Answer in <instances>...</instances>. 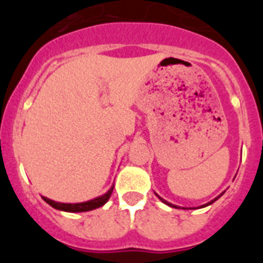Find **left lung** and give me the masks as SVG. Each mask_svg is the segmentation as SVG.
Returning a JSON list of instances; mask_svg holds the SVG:
<instances>
[{"label": "left lung", "instance_id": "1", "mask_svg": "<svg viewBox=\"0 0 263 263\" xmlns=\"http://www.w3.org/2000/svg\"><path fill=\"white\" fill-rule=\"evenodd\" d=\"M224 192H225V191H224ZM224 192H222V193H220V195H219V196H217V197H215V198H214V200H211V201H210V202H208V203H205V205L200 206V209H202V208H206V206H209V205H211V203H214V202H215V201H216V200H219V198H220V197H221V196H222V195H224ZM155 195H156V193H155ZM156 196H158V197H159V198H160V201H161V202H164V203H165V205L171 206V208H174V209H181V208H179V206H177V205H173V203L168 202V201H165V200H164V198H161V197H160V196H159V195H156ZM182 209H185V208H182Z\"/></svg>", "mask_w": 263, "mask_h": 263}]
</instances>
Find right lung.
Returning <instances> with one entry per match:
<instances>
[{"label": "right lung", "instance_id": "right-lung-1", "mask_svg": "<svg viewBox=\"0 0 263 263\" xmlns=\"http://www.w3.org/2000/svg\"><path fill=\"white\" fill-rule=\"evenodd\" d=\"M113 188H115V184L104 193V195L99 196L97 198H92L90 201H85V202H79V203H63V202H55V201L50 200L48 197H44L42 196L44 201H46L48 205L52 206L53 209L55 210H61V211H66V213H84V211H91L94 209L100 208V206L105 205L107 201L109 200L110 195L113 192Z\"/></svg>", "mask_w": 263, "mask_h": 263}]
</instances>
